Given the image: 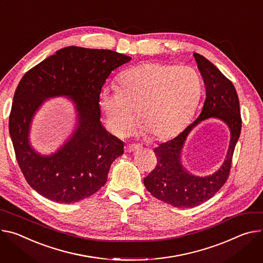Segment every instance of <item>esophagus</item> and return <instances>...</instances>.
Masks as SVG:
<instances>
[{"mask_svg":"<svg viewBox=\"0 0 263 263\" xmlns=\"http://www.w3.org/2000/svg\"><path fill=\"white\" fill-rule=\"evenodd\" d=\"M140 148V146L138 144H130V145H127L125 150L126 152H133V151H136Z\"/></svg>","mask_w":263,"mask_h":263,"instance_id":"esophagus-1","label":"esophagus"}]
</instances>
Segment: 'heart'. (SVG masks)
<instances>
[{"mask_svg":"<svg viewBox=\"0 0 263 263\" xmlns=\"http://www.w3.org/2000/svg\"><path fill=\"white\" fill-rule=\"evenodd\" d=\"M200 94L201 80L194 69L142 63L123 71L117 88L104 87L99 104L114 135L128 136L139 117L142 132L163 140L186 125Z\"/></svg>","mask_w":263,"mask_h":263,"instance_id":"b5f03b06","label":"heart"}]
</instances>
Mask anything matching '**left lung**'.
Wrapping results in <instances>:
<instances>
[{
  "label": "left lung",
  "mask_w": 263,
  "mask_h": 263,
  "mask_svg": "<svg viewBox=\"0 0 263 263\" xmlns=\"http://www.w3.org/2000/svg\"><path fill=\"white\" fill-rule=\"evenodd\" d=\"M205 85V101L200 115L180 134L162 142L154 149L157 164L144 179L146 189L157 199L175 208H193L216 194L227 181L232 157L241 131L239 100L232 82L219 69L199 53L193 54ZM218 118L231 132L229 150L218 172L209 177H196L187 173L180 161L181 150L188 135L200 121Z\"/></svg>",
  "instance_id": "1"
}]
</instances>
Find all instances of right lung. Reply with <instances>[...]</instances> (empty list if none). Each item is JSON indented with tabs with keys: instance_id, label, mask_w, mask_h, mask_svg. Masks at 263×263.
<instances>
[{
	"instance_id": "right-lung-1",
	"label": "right lung",
	"mask_w": 263,
	"mask_h": 263,
	"mask_svg": "<svg viewBox=\"0 0 263 263\" xmlns=\"http://www.w3.org/2000/svg\"><path fill=\"white\" fill-rule=\"evenodd\" d=\"M130 61V57L112 50L69 46L22 78L13 95L9 133L20 169L40 195L73 203L106 183L111 163L124 154V142L101 123L100 93L112 71ZM57 96L74 102L78 124L55 154L44 157L30 145V126L42 103Z\"/></svg>"
}]
</instances>
